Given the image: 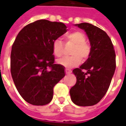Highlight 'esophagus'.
<instances>
[{
  "mask_svg": "<svg viewBox=\"0 0 126 126\" xmlns=\"http://www.w3.org/2000/svg\"><path fill=\"white\" fill-rule=\"evenodd\" d=\"M65 73L66 74H69L71 73V71L70 69H65Z\"/></svg>",
  "mask_w": 126,
  "mask_h": 126,
  "instance_id": "esophagus-1",
  "label": "esophagus"
}]
</instances>
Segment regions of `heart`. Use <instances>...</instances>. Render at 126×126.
Wrapping results in <instances>:
<instances>
[{"label": "heart", "mask_w": 126, "mask_h": 126, "mask_svg": "<svg viewBox=\"0 0 126 126\" xmlns=\"http://www.w3.org/2000/svg\"><path fill=\"white\" fill-rule=\"evenodd\" d=\"M65 38L74 44L71 50V55L69 57H63L57 61V63L66 68H72L76 67L81 63V58L85 61L90 55V47L86 42V38L83 32L78 30L70 32L65 34ZM52 52L57 57H60L63 55V42L60 39H55L52 42Z\"/></svg>", "instance_id": "1"}]
</instances>
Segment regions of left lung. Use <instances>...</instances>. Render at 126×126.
<instances>
[{
  "mask_svg": "<svg viewBox=\"0 0 126 126\" xmlns=\"http://www.w3.org/2000/svg\"><path fill=\"white\" fill-rule=\"evenodd\" d=\"M86 33L90 44L89 57L79 68L73 70L76 84L70 89L72 102L86 107L97 104L105 95L113 76L115 53L111 39L105 32L91 23L76 24ZM84 69L87 71L84 72Z\"/></svg>",
  "mask_w": 126,
  "mask_h": 126,
  "instance_id": "8db88e82",
  "label": "left lung"
}]
</instances>
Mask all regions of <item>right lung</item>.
<instances>
[{"label": "right lung", "mask_w": 126, "mask_h": 126, "mask_svg": "<svg viewBox=\"0 0 126 126\" xmlns=\"http://www.w3.org/2000/svg\"><path fill=\"white\" fill-rule=\"evenodd\" d=\"M61 22L40 19L25 26L16 37L11 53V73L17 90L26 102L44 105L53 97V88L65 76L55 64L52 42L67 32Z\"/></svg>", "instance_id": "add662e5"}]
</instances>
